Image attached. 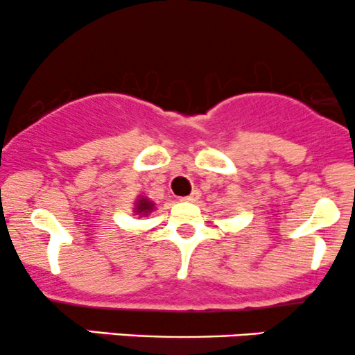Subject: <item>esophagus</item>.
I'll return each instance as SVG.
<instances>
[{
  "mask_svg": "<svg viewBox=\"0 0 355 355\" xmlns=\"http://www.w3.org/2000/svg\"><path fill=\"white\" fill-rule=\"evenodd\" d=\"M198 197H200V191L193 190V191H191V193L189 195V197H182L180 200H182V202H195Z\"/></svg>",
  "mask_w": 355,
  "mask_h": 355,
  "instance_id": "34e87169",
  "label": "esophagus"
}]
</instances>
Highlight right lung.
<instances>
[{"mask_svg": "<svg viewBox=\"0 0 355 355\" xmlns=\"http://www.w3.org/2000/svg\"><path fill=\"white\" fill-rule=\"evenodd\" d=\"M155 210V202L150 200L146 195H138L133 202V215H137L138 218L146 217Z\"/></svg>", "mask_w": 355, "mask_h": 355, "instance_id": "add662e5", "label": "right lung"}]
</instances>
